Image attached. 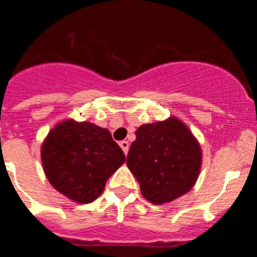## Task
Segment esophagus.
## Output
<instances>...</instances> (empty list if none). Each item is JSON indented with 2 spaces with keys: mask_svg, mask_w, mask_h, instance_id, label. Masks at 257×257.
Wrapping results in <instances>:
<instances>
[{
  "mask_svg": "<svg viewBox=\"0 0 257 257\" xmlns=\"http://www.w3.org/2000/svg\"><path fill=\"white\" fill-rule=\"evenodd\" d=\"M119 147L122 148V151H123L124 154H127V152H128V147H130V144H128V142L127 140H122V142H119Z\"/></svg>",
  "mask_w": 257,
  "mask_h": 257,
  "instance_id": "1",
  "label": "esophagus"
}]
</instances>
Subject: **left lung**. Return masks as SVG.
<instances>
[{"instance_id": "left-lung-1", "label": "left lung", "mask_w": 257, "mask_h": 257, "mask_svg": "<svg viewBox=\"0 0 257 257\" xmlns=\"http://www.w3.org/2000/svg\"><path fill=\"white\" fill-rule=\"evenodd\" d=\"M127 154V167L142 194L162 205L189 192L198 179L202 152L198 142L178 118L140 126Z\"/></svg>"}]
</instances>
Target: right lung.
<instances>
[{
	"mask_svg": "<svg viewBox=\"0 0 257 257\" xmlns=\"http://www.w3.org/2000/svg\"><path fill=\"white\" fill-rule=\"evenodd\" d=\"M41 158L50 184L78 203L100 196L106 180L126 160L106 128L73 119L50 131Z\"/></svg>",
	"mask_w": 257,
	"mask_h": 257,
	"instance_id": "1",
	"label": "right lung"
}]
</instances>
